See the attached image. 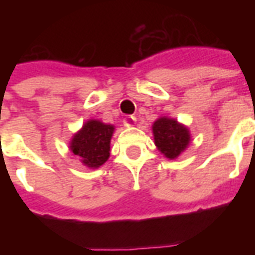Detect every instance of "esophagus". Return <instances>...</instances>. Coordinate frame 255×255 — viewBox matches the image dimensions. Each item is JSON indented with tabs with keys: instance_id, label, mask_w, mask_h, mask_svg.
Masks as SVG:
<instances>
[{
	"instance_id": "obj_1",
	"label": "esophagus",
	"mask_w": 255,
	"mask_h": 255,
	"mask_svg": "<svg viewBox=\"0 0 255 255\" xmlns=\"http://www.w3.org/2000/svg\"><path fill=\"white\" fill-rule=\"evenodd\" d=\"M124 126H126V127H132L133 124H135V123H136V119H135V117L133 116H127V117H124Z\"/></svg>"
}]
</instances>
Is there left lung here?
Returning a JSON list of instances; mask_svg holds the SVG:
<instances>
[{
    "label": "left lung",
    "mask_w": 255,
    "mask_h": 255,
    "mask_svg": "<svg viewBox=\"0 0 255 255\" xmlns=\"http://www.w3.org/2000/svg\"><path fill=\"white\" fill-rule=\"evenodd\" d=\"M153 133L155 146L168 158H176L190 143L187 128L168 117H161L154 123Z\"/></svg>",
    "instance_id": "8db88e82"
}]
</instances>
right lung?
I'll return each instance as SVG.
<instances>
[{"mask_svg":"<svg viewBox=\"0 0 255 255\" xmlns=\"http://www.w3.org/2000/svg\"><path fill=\"white\" fill-rule=\"evenodd\" d=\"M113 129V126L104 124L98 120H90L73 136L71 151L78 155L84 165L98 168L109 158Z\"/></svg>","mask_w":255,"mask_h":255,"instance_id":"obj_1","label":"right lung"}]
</instances>
